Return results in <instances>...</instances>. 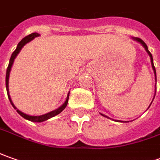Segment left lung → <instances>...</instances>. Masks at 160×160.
Wrapping results in <instances>:
<instances>
[{
  "mask_svg": "<svg viewBox=\"0 0 160 160\" xmlns=\"http://www.w3.org/2000/svg\"><path fill=\"white\" fill-rule=\"evenodd\" d=\"M132 39L134 41H137V42H140L141 44L143 45V47L145 48V50H146V52L148 53V55L150 56V58H151V62H152V69H153L154 71V74H155V79H157L156 78V69H155V67H154V64H153V59H152V54H151V52H150L149 50H148V47H147V45L145 44V42H144L143 40H141L140 38H138V37H132ZM102 116H103V117H105V118H108L107 116L103 115V114H101ZM118 122H122V121H118Z\"/></svg>",
  "mask_w": 160,
  "mask_h": 160,
  "instance_id": "8db88e82",
  "label": "left lung"
}]
</instances>
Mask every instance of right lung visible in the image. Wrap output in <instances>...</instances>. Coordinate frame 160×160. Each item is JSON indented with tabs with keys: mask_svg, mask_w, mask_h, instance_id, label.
<instances>
[{
	"mask_svg": "<svg viewBox=\"0 0 160 160\" xmlns=\"http://www.w3.org/2000/svg\"><path fill=\"white\" fill-rule=\"evenodd\" d=\"M40 35L38 34V33H32L30 35H28L26 37H24L22 40L20 42L18 45H17V47L15 48V50L13 52L12 54V56L10 57V60H9V63H8V69H7V72H6V89H7V92H8V99H9V101H10L11 104H12V106L15 108V110H16V112L19 113L20 115L22 116V118H24L25 119L29 120V121H31V122H36V123H41V122H43L45 120H48L49 118H51L53 117H55V116L58 115L59 113H61L65 107L67 106V104H68V100H69V92L68 93V96H67V98H66L65 102L63 103L62 105H61L60 107L57 109V110H55V111H52V112H48V113H46L44 115H41V116H30V115H27V114H25V113H23L19 110H17V108L15 107V104L13 103L12 102V100H11L10 96H9V91H8V79H9V73H10V70H11V67L13 65V62L15 61V58L16 57V56L19 54V52L21 51V49L22 48V47L25 44H27L28 42H29L30 41H32L35 37H37V36H39Z\"/></svg>",
	"mask_w": 160,
	"mask_h": 160,
	"instance_id": "1",
	"label": "right lung"
}]
</instances>
